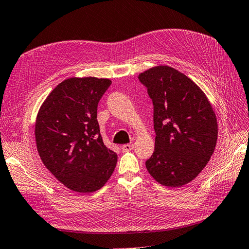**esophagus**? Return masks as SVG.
<instances>
[{
	"label": "esophagus",
	"mask_w": 249,
	"mask_h": 249,
	"mask_svg": "<svg viewBox=\"0 0 249 249\" xmlns=\"http://www.w3.org/2000/svg\"><path fill=\"white\" fill-rule=\"evenodd\" d=\"M134 148V145L131 144V143H127V144H124L122 146V149L124 150V152H129V150H132Z\"/></svg>",
	"instance_id": "obj_1"
}]
</instances>
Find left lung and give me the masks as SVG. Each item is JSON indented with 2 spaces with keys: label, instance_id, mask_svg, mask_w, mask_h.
Returning a JSON list of instances; mask_svg holds the SVG:
<instances>
[{
  "label": "left lung",
  "instance_id": "left-lung-1",
  "mask_svg": "<svg viewBox=\"0 0 249 249\" xmlns=\"http://www.w3.org/2000/svg\"><path fill=\"white\" fill-rule=\"evenodd\" d=\"M138 79L154 106L155 150L145 166L160 184L183 186L197 177L214 153L215 113L200 88L172 67H153Z\"/></svg>",
  "mask_w": 249,
  "mask_h": 249
}]
</instances>
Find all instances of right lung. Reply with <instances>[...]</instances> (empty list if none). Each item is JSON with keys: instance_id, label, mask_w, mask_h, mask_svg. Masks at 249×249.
<instances>
[{"instance_id": "add662e5", "label": "right lung", "mask_w": 249, "mask_h": 249, "mask_svg": "<svg viewBox=\"0 0 249 249\" xmlns=\"http://www.w3.org/2000/svg\"><path fill=\"white\" fill-rule=\"evenodd\" d=\"M108 79L71 78L49 94L36 119L35 138L42 163L71 190H99L114 171L117 155L104 144L97 105Z\"/></svg>"}]
</instances>
